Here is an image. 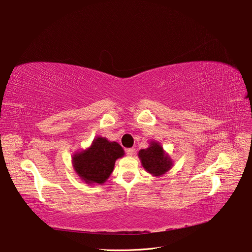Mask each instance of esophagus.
<instances>
[{
  "instance_id": "1",
  "label": "esophagus",
  "mask_w": 252,
  "mask_h": 252,
  "mask_svg": "<svg viewBox=\"0 0 252 252\" xmlns=\"http://www.w3.org/2000/svg\"><path fill=\"white\" fill-rule=\"evenodd\" d=\"M135 153H136V149H135V148H127V149H126V155H127L128 157L135 156Z\"/></svg>"
}]
</instances>
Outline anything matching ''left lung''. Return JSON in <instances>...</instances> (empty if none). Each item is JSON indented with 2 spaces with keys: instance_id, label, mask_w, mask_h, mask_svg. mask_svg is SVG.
Instances as JSON below:
<instances>
[{
  "instance_id": "1",
  "label": "left lung",
  "mask_w": 252,
  "mask_h": 252,
  "mask_svg": "<svg viewBox=\"0 0 252 252\" xmlns=\"http://www.w3.org/2000/svg\"><path fill=\"white\" fill-rule=\"evenodd\" d=\"M139 158L145 170L155 176L165 174L172 166L170 158L165 155L161 146L156 142H152L147 149L140 150Z\"/></svg>"
}]
</instances>
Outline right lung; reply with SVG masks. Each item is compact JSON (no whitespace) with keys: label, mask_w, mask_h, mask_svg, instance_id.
<instances>
[{"label":"right lung","mask_w":252,"mask_h":252,"mask_svg":"<svg viewBox=\"0 0 252 252\" xmlns=\"http://www.w3.org/2000/svg\"><path fill=\"white\" fill-rule=\"evenodd\" d=\"M124 156L116 142L97 137L92 146L73 157L74 169L86 183H104L113 171L115 160Z\"/></svg>","instance_id":"add662e5"}]
</instances>
